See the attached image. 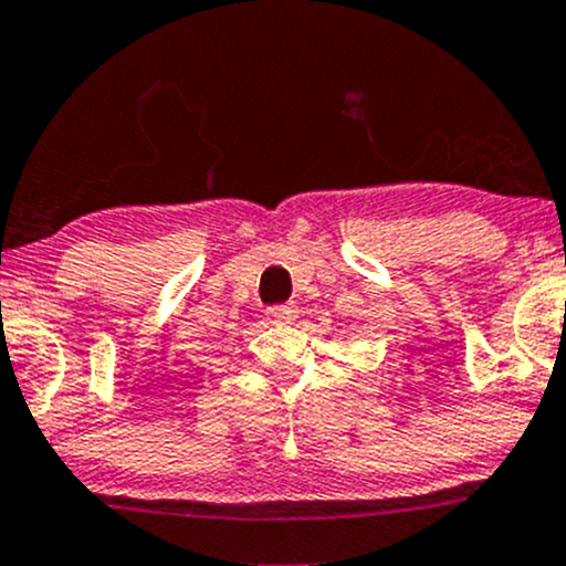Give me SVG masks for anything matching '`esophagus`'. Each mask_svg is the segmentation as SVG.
<instances>
[{
    "instance_id": "34e87169",
    "label": "esophagus",
    "mask_w": 566,
    "mask_h": 566,
    "mask_svg": "<svg viewBox=\"0 0 566 566\" xmlns=\"http://www.w3.org/2000/svg\"><path fill=\"white\" fill-rule=\"evenodd\" d=\"M265 315L271 323H293L298 317V310L293 304H276V306H268Z\"/></svg>"
}]
</instances>
